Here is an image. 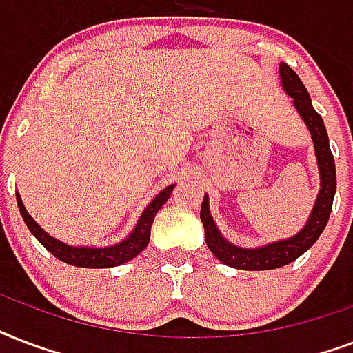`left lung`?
Returning <instances> with one entry per match:
<instances>
[{"mask_svg":"<svg viewBox=\"0 0 353 353\" xmlns=\"http://www.w3.org/2000/svg\"><path fill=\"white\" fill-rule=\"evenodd\" d=\"M280 79L285 94L293 99L294 108L299 110V114L310 128L313 145H315L319 173H321V190L316 195V202L310 219L296 236L269 243V245L259 248H241L226 241L225 237L221 236L219 228L215 226L212 215H210L208 195H204L201 206V221L204 225V239H206L208 248L214 252V256L219 261H223L228 267H234V269L269 270L291 263L315 245L322 230L326 228L330 214H332L333 196H335V190H337V176H335V160H333L332 149H330L324 121L311 105L310 94H307V90L299 79V75L283 62L280 64Z\"/></svg>","mask_w":353,"mask_h":353,"instance_id":"left-lung-1","label":"left lung"}]
</instances>
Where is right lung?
I'll list each match as a JSON object with an SVG mask.
<instances>
[{
    "label": "right lung",
    "mask_w": 353,
    "mask_h": 353,
    "mask_svg": "<svg viewBox=\"0 0 353 353\" xmlns=\"http://www.w3.org/2000/svg\"><path fill=\"white\" fill-rule=\"evenodd\" d=\"M174 190V185H168L165 190L160 191L149 206L143 210V214L136 223V228L132 234L123 239L121 243H117L114 247H105V248H95V247H70L65 243L54 239L43 232L40 226L37 225V221L32 219L31 215L27 214L26 206L21 202V196L16 193V201H18V208H20V214L26 221L27 228L31 230V234L37 237L38 241L42 243L43 247L48 248L49 252L53 254L54 258H59L64 263L75 265V267H84V269H106V267H116L125 261H130L136 258L143 248L149 245L151 239V226L154 221V215L158 214V210L168 202L171 191Z\"/></svg>",
    "instance_id": "right-lung-1"
}]
</instances>
